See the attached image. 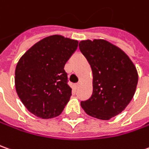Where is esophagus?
<instances>
[{
  "mask_svg": "<svg viewBox=\"0 0 149 149\" xmlns=\"http://www.w3.org/2000/svg\"><path fill=\"white\" fill-rule=\"evenodd\" d=\"M80 85H81V82H78V83H77V84H76V88H78V87L80 86Z\"/></svg>",
  "mask_w": 149,
  "mask_h": 149,
  "instance_id": "34e87169",
  "label": "esophagus"
}]
</instances>
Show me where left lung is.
I'll return each instance as SVG.
<instances>
[{
    "mask_svg": "<svg viewBox=\"0 0 149 149\" xmlns=\"http://www.w3.org/2000/svg\"><path fill=\"white\" fill-rule=\"evenodd\" d=\"M93 72V93L81 106L93 118L109 120L124 111L138 83L135 64L123 51L105 39L79 43Z\"/></svg>",
    "mask_w": 149,
    "mask_h": 149,
    "instance_id": "left-lung-1",
    "label": "left lung"
}]
</instances>
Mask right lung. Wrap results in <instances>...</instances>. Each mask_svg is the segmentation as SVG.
Here are the masks:
<instances>
[{
	"label": "right lung",
	"instance_id": "1",
	"mask_svg": "<svg viewBox=\"0 0 149 149\" xmlns=\"http://www.w3.org/2000/svg\"><path fill=\"white\" fill-rule=\"evenodd\" d=\"M78 41L54 35L39 40L21 57L15 69L17 95L28 111L47 119L61 114L72 95L64 65Z\"/></svg>",
	"mask_w": 149,
	"mask_h": 149
}]
</instances>
